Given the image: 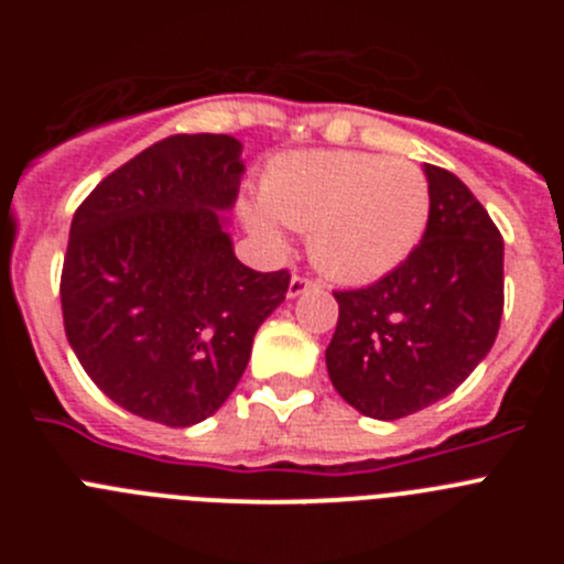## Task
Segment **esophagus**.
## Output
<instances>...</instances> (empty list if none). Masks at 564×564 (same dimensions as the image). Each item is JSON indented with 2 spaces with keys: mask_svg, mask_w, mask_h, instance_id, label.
Wrapping results in <instances>:
<instances>
[{
  "mask_svg": "<svg viewBox=\"0 0 564 564\" xmlns=\"http://www.w3.org/2000/svg\"><path fill=\"white\" fill-rule=\"evenodd\" d=\"M316 288H318L316 279L305 276V273H293L291 285H288V296H302V293L316 291Z\"/></svg>",
  "mask_w": 564,
  "mask_h": 564,
  "instance_id": "34e87169",
  "label": "esophagus"
}]
</instances>
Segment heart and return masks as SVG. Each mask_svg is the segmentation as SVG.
Listing matches in <instances>:
<instances>
[{
	"label": "heart",
	"instance_id": "1",
	"mask_svg": "<svg viewBox=\"0 0 564 564\" xmlns=\"http://www.w3.org/2000/svg\"><path fill=\"white\" fill-rule=\"evenodd\" d=\"M432 194L421 166L350 149L288 152L262 181V206L246 208L253 231L276 239V220L311 231V257L338 282H376L415 251Z\"/></svg>",
	"mask_w": 564,
	"mask_h": 564
}]
</instances>
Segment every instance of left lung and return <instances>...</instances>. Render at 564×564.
Here are the masks:
<instances>
[{"instance_id":"left-lung-1","label":"left lung","mask_w":564,"mask_h":564,"mask_svg":"<svg viewBox=\"0 0 564 564\" xmlns=\"http://www.w3.org/2000/svg\"><path fill=\"white\" fill-rule=\"evenodd\" d=\"M432 208L421 246L395 271L336 291L327 372L361 415L395 421L455 392L495 344L502 318V237L466 183L423 166Z\"/></svg>"}]
</instances>
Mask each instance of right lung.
<instances>
[{"mask_svg":"<svg viewBox=\"0 0 564 564\" xmlns=\"http://www.w3.org/2000/svg\"><path fill=\"white\" fill-rule=\"evenodd\" d=\"M237 138L172 134L107 174L76 208L62 268L64 333L98 390L132 415L192 426L220 410L291 273L234 257L223 214Z\"/></svg>","mask_w":564,"mask_h":564,"instance_id":"1","label":"right lung"}]
</instances>
